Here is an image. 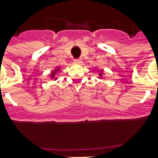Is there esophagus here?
<instances>
[{
    "instance_id": "34e87169",
    "label": "esophagus",
    "mask_w": 158,
    "mask_h": 158,
    "mask_svg": "<svg viewBox=\"0 0 158 158\" xmlns=\"http://www.w3.org/2000/svg\"><path fill=\"white\" fill-rule=\"evenodd\" d=\"M73 62H75V63H78V64H80V63H82V60H81L80 58L73 59Z\"/></svg>"
}]
</instances>
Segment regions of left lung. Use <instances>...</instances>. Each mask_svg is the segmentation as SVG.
Returning <instances> with one entry per match:
<instances>
[{
  "label": "left lung",
  "instance_id": "8db88e82",
  "mask_svg": "<svg viewBox=\"0 0 158 158\" xmlns=\"http://www.w3.org/2000/svg\"><path fill=\"white\" fill-rule=\"evenodd\" d=\"M100 75H102V74H100Z\"/></svg>",
  "mask_w": 158,
  "mask_h": 158
}]
</instances>
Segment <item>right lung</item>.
<instances>
[{
	"label": "right lung",
	"mask_w": 158,
	"mask_h": 158,
	"mask_svg": "<svg viewBox=\"0 0 158 158\" xmlns=\"http://www.w3.org/2000/svg\"><path fill=\"white\" fill-rule=\"evenodd\" d=\"M52 75H54V72L52 73Z\"/></svg>",
	"instance_id": "right-lung-1"
}]
</instances>
